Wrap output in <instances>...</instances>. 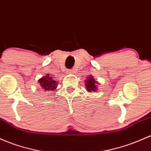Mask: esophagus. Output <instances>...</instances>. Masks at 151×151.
<instances>
[{
    "mask_svg": "<svg viewBox=\"0 0 151 151\" xmlns=\"http://www.w3.org/2000/svg\"><path fill=\"white\" fill-rule=\"evenodd\" d=\"M74 71H75V69H72V70H68L66 71V73L67 74H70V73H73Z\"/></svg>",
    "mask_w": 151,
    "mask_h": 151,
    "instance_id": "obj_1",
    "label": "esophagus"
}]
</instances>
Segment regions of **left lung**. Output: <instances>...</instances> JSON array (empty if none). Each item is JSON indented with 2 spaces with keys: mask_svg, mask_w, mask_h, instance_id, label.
<instances>
[{
  "mask_svg": "<svg viewBox=\"0 0 151 151\" xmlns=\"http://www.w3.org/2000/svg\"><path fill=\"white\" fill-rule=\"evenodd\" d=\"M96 83L92 76H89L88 81H86V88L88 91H96L97 90L96 88Z\"/></svg>",
  "mask_w": 151,
  "mask_h": 151,
  "instance_id": "8db88e82",
  "label": "left lung"
}]
</instances>
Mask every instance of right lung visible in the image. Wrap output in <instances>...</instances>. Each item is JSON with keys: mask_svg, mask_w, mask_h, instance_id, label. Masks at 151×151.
I'll use <instances>...</instances> for the list:
<instances>
[{"mask_svg": "<svg viewBox=\"0 0 151 151\" xmlns=\"http://www.w3.org/2000/svg\"><path fill=\"white\" fill-rule=\"evenodd\" d=\"M40 83V87L45 91H54L56 88L58 86V82L54 81L50 76L47 75L40 78L38 81Z\"/></svg>", "mask_w": 151, "mask_h": 151, "instance_id": "obj_1", "label": "right lung"}]
</instances>
